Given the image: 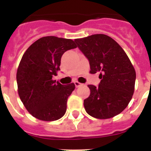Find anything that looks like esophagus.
I'll return each mask as SVG.
<instances>
[{
	"label": "esophagus",
	"instance_id": "34e87169",
	"mask_svg": "<svg viewBox=\"0 0 151 151\" xmlns=\"http://www.w3.org/2000/svg\"><path fill=\"white\" fill-rule=\"evenodd\" d=\"M74 84H75V85H76V88L80 87L81 85H82V84L80 83V82H78V81H76V82H74Z\"/></svg>",
	"mask_w": 151,
	"mask_h": 151
}]
</instances>
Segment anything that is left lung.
<instances>
[{"label": "left lung", "instance_id": "8db88e82", "mask_svg": "<svg viewBox=\"0 0 151 151\" xmlns=\"http://www.w3.org/2000/svg\"><path fill=\"white\" fill-rule=\"evenodd\" d=\"M90 63V73H100L98 87L88 85L90 95L84 100L89 115L112 118L128 106L134 91L136 73L129 57L115 40L104 34L75 39Z\"/></svg>", "mask_w": 151, "mask_h": 151}]
</instances>
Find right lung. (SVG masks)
<instances>
[{
	"instance_id": "obj_1",
	"label": "right lung",
	"mask_w": 151,
	"mask_h": 151,
	"mask_svg": "<svg viewBox=\"0 0 151 151\" xmlns=\"http://www.w3.org/2000/svg\"><path fill=\"white\" fill-rule=\"evenodd\" d=\"M76 47L72 39L46 36L35 41L24 53L17 73L18 94L28 112L36 119L55 121L66 113L75 84L56 83L52 77L60 70L63 54Z\"/></svg>"
}]
</instances>
